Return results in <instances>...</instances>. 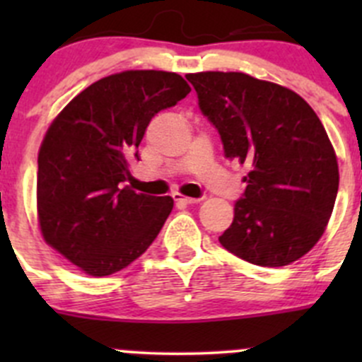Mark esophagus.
<instances>
[{
    "label": "esophagus",
    "mask_w": 362,
    "mask_h": 362,
    "mask_svg": "<svg viewBox=\"0 0 362 362\" xmlns=\"http://www.w3.org/2000/svg\"><path fill=\"white\" fill-rule=\"evenodd\" d=\"M173 199H175V202H177L178 204H196V203L202 202V199H199V198H187V196L180 194V192H175Z\"/></svg>",
    "instance_id": "1"
}]
</instances>
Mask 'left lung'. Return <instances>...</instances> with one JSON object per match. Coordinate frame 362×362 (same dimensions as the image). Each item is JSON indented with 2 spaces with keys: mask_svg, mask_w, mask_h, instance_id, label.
Masks as SVG:
<instances>
[{
  "mask_svg": "<svg viewBox=\"0 0 362 362\" xmlns=\"http://www.w3.org/2000/svg\"><path fill=\"white\" fill-rule=\"evenodd\" d=\"M185 78L226 158L250 168L221 245L257 266L298 261L324 235L338 194L337 154L320 119L294 90L245 73Z\"/></svg>",
  "mask_w": 362,
  "mask_h": 362,
  "instance_id": "1",
  "label": "left lung"
}]
</instances>
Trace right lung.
Returning a JSON list of instances; mask_svg holds the SVG:
<instances>
[{
  "label": "right lung",
  "instance_id": "right-lung-1",
  "mask_svg": "<svg viewBox=\"0 0 362 362\" xmlns=\"http://www.w3.org/2000/svg\"><path fill=\"white\" fill-rule=\"evenodd\" d=\"M189 93L177 73H115L73 98L47 129L36 175L40 229L87 275L129 266L171 214L170 196L136 194L122 182L152 117Z\"/></svg>",
  "mask_w": 362,
  "mask_h": 362
}]
</instances>
